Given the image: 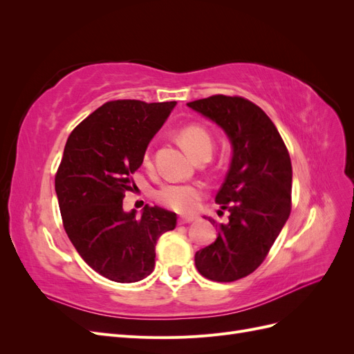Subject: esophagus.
Instances as JSON below:
<instances>
[{
	"label": "esophagus",
	"instance_id": "obj_1",
	"mask_svg": "<svg viewBox=\"0 0 354 354\" xmlns=\"http://www.w3.org/2000/svg\"><path fill=\"white\" fill-rule=\"evenodd\" d=\"M196 218L195 217H180L178 218V224H187V223H192V221H195Z\"/></svg>",
	"mask_w": 354,
	"mask_h": 354
}]
</instances>
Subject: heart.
Masks as SVG:
<instances>
[{"mask_svg":"<svg viewBox=\"0 0 354 354\" xmlns=\"http://www.w3.org/2000/svg\"><path fill=\"white\" fill-rule=\"evenodd\" d=\"M181 143L196 159L211 156L212 136L208 128L199 124L186 125L178 133ZM153 164L151 151L143 155V165L151 168ZM205 195V186L202 183H167L155 192V199L169 209L177 212H195L199 208L202 196Z\"/></svg>","mask_w":354,"mask_h":354,"instance_id":"b5f03b06","label":"heart"}]
</instances>
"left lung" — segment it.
Wrapping results in <instances>:
<instances>
[{"mask_svg":"<svg viewBox=\"0 0 354 354\" xmlns=\"http://www.w3.org/2000/svg\"><path fill=\"white\" fill-rule=\"evenodd\" d=\"M187 106L216 121L233 146L230 169L216 196L229 209V223L220 224L216 242L195 254L203 277L233 282L259 269L285 226L292 205L291 158L270 118L251 100L214 94Z\"/></svg>","mask_w":354,"mask_h":354,"instance_id":"obj_1","label":"left lung"}]
</instances>
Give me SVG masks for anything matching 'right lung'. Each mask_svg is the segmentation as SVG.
Returning a JSON list of instances; mask_svg holds the SVG:
<instances>
[{
    "label": "right lung",
    "instance_id": "add662e5",
    "mask_svg": "<svg viewBox=\"0 0 354 354\" xmlns=\"http://www.w3.org/2000/svg\"><path fill=\"white\" fill-rule=\"evenodd\" d=\"M174 106L106 102L68 137L55 178L63 227L82 260L113 282L151 274L156 241L177 224L174 212L159 207L146 205L138 218L122 209L149 142Z\"/></svg>",
    "mask_w": 354,
    "mask_h": 354
}]
</instances>
